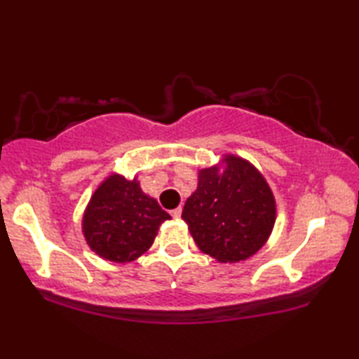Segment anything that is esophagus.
<instances>
[{"mask_svg":"<svg viewBox=\"0 0 359 359\" xmlns=\"http://www.w3.org/2000/svg\"><path fill=\"white\" fill-rule=\"evenodd\" d=\"M171 215H172L174 218H180V215H182V208H177V209L171 210Z\"/></svg>","mask_w":359,"mask_h":359,"instance_id":"esophagus-1","label":"esophagus"}]
</instances>
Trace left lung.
Returning a JSON list of instances; mask_svg holds the SVG:
<instances>
[{"instance_id": "obj_1", "label": "left lung", "mask_w": 359, "mask_h": 359, "mask_svg": "<svg viewBox=\"0 0 359 359\" xmlns=\"http://www.w3.org/2000/svg\"><path fill=\"white\" fill-rule=\"evenodd\" d=\"M276 217V198L264 175L233 154H224L214 166L198 169V187L182 212L199 250L229 264L263 248Z\"/></svg>"}]
</instances>
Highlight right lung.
Listing matches in <instances>:
<instances>
[{
    "instance_id": "add662e5",
    "label": "right lung",
    "mask_w": 359,
    "mask_h": 359,
    "mask_svg": "<svg viewBox=\"0 0 359 359\" xmlns=\"http://www.w3.org/2000/svg\"><path fill=\"white\" fill-rule=\"evenodd\" d=\"M166 220L171 215L142 191L137 175L130 180L111 172L83 210L82 233L98 257L125 264L149 250Z\"/></svg>"
}]
</instances>
